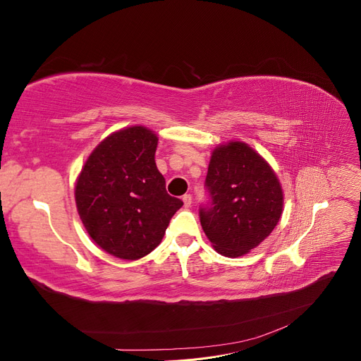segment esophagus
<instances>
[{"instance_id":"34e87169","label":"esophagus","mask_w":361,"mask_h":361,"mask_svg":"<svg viewBox=\"0 0 361 361\" xmlns=\"http://www.w3.org/2000/svg\"><path fill=\"white\" fill-rule=\"evenodd\" d=\"M182 200H183L185 207H190L191 203H192V195H191V194H185L183 197H182Z\"/></svg>"}]
</instances>
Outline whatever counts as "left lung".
<instances>
[{
  "label": "left lung",
  "instance_id": "obj_1",
  "mask_svg": "<svg viewBox=\"0 0 361 361\" xmlns=\"http://www.w3.org/2000/svg\"><path fill=\"white\" fill-rule=\"evenodd\" d=\"M200 206V223L218 253L238 257L274 231L283 209L277 176L265 159L241 141L214 150Z\"/></svg>",
  "mask_w": 361,
  "mask_h": 361
}]
</instances>
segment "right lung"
<instances>
[{"label": "right lung", "mask_w": 361, "mask_h": 361, "mask_svg": "<svg viewBox=\"0 0 361 361\" xmlns=\"http://www.w3.org/2000/svg\"><path fill=\"white\" fill-rule=\"evenodd\" d=\"M158 137L143 126L114 133L84 164L75 187L76 207L93 241L120 259L155 250L183 204L158 171Z\"/></svg>", "instance_id": "obj_1"}]
</instances>
